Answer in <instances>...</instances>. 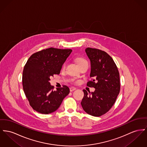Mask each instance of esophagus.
<instances>
[{
	"label": "esophagus",
	"instance_id": "1",
	"mask_svg": "<svg viewBox=\"0 0 147 147\" xmlns=\"http://www.w3.org/2000/svg\"><path fill=\"white\" fill-rule=\"evenodd\" d=\"M76 89V88H74V87H71V88H69V90H70L71 92H72V91L75 90Z\"/></svg>",
	"mask_w": 147,
	"mask_h": 147
}]
</instances>
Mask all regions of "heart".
<instances>
[{
	"mask_svg": "<svg viewBox=\"0 0 147 147\" xmlns=\"http://www.w3.org/2000/svg\"><path fill=\"white\" fill-rule=\"evenodd\" d=\"M75 62H76V63L78 65V67L80 66L85 63H88L86 60L85 59L82 58V57H77V58H76L75 59ZM65 66H66L65 63H63V65H62V69H64L65 68Z\"/></svg>",
	"mask_w": 147,
	"mask_h": 147,
	"instance_id": "obj_1",
	"label": "heart"
}]
</instances>
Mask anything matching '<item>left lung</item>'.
Wrapping results in <instances>:
<instances>
[{"label":"left lung","instance_id":"8db88e82","mask_svg":"<svg viewBox=\"0 0 147 147\" xmlns=\"http://www.w3.org/2000/svg\"><path fill=\"white\" fill-rule=\"evenodd\" d=\"M85 52L90 60V76L92 78L87 86L95 90L88 92L83 90L84 96L81 104L89 115L100 117L111 108L119 94V73L114 60L105 51L88 47Z\"/></svg>","mask_w":147,"mask_h":147}]
</instances>
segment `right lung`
I'll return each mask as SVG.
<instances>
[{"label": "right lung", "mask_w": 147, "mask_h": 147, "mask_svg": "<svg viewBox=\"0 0 147 147\" xmlns=\"http://www.w3.org/2000/svg\"><path fill=\"white\" fill-rule=\"evenodd\" d=\"M72 50L51 47L33 53L28 59L23 71V88L30 105L43 114L52 113L59 109L69 93V88L53 90L50 78L59 75L62 66Z\"/></svg>", "instance_id": "1"}]
</instances>
